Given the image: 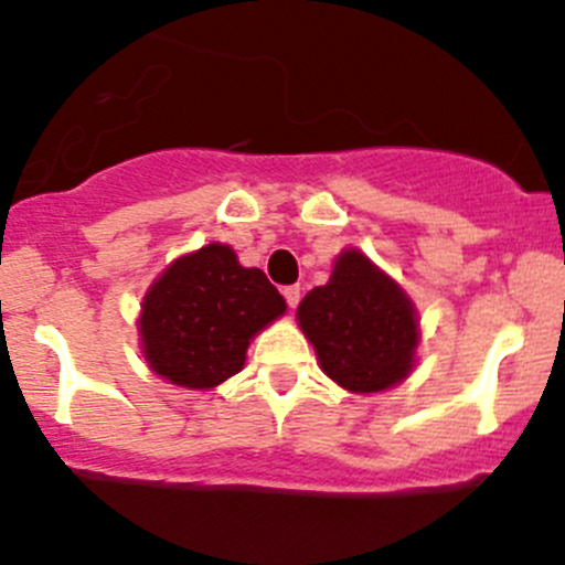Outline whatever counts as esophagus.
<instances>
[{
    "instance_id": "1",
    "label": "esophagus",
    "mask_w": 565,
    "mask_h": 565,
    "mask_svg": "<svg viewBox=\"0 0 565 565\" xmlns=\"http://www.w3.org/2000/svg\"><path fill=\"white\" fill-rule=\"evenodd\" d=\"M284 300H287L289 308H298V302H300V287H298V284H292V287H284Z\"/></svg>"
}]
</instances>
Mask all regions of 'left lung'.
<instances>
[{
    "mask_svg": "<svg viewBox=\"0 0 565 565\" xmlns=\"http://www.w3.org/2000/svg\"><path fill=\"white\" fill-rule=\"evenodd\" d=\"M298 322L322 371L343 390L382 392L414 371V302L358 248L341 252L330 281L302 298Z\"/></svg>",
    "mask_w": 565,
    "mask_h": 565,
    "instance_id": "left-lung-1",
    "label": "left lung"
}]
</instances>
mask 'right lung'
<instances>
[{
    "mask_svg": "<svg viewBox=\"0 0 565 565\" xmlns=\"http://www.w3.org/2000/svg\"><path fill=\"white\" fill-rule=\"evenodd\" d=\"M284 311L287 302L259 267L207 243L148 287L138 322L142 358L170 384L211 390L241 371L248 341Z\"/></svg>",
    "mask_w": 565,
    "mask_h": 565,
    "instance_id": "1",
    "label": "right lung"
}]
</instances>
